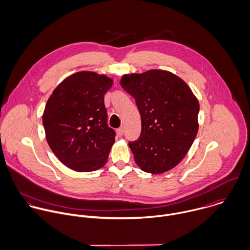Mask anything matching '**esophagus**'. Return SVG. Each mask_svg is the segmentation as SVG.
Wrapping results in <instances>:
<instances>
[{"mask_svg": "<svg viewBox=\"0 0 250 250\" xmlns=\"http://www.w3.org/2000/svg\"><path fill=\"white\" fill-rule=\"evenodd\" d=\"M124 127H120V128H118L117 129V134L121 137V136H123V134H124Z\"/></svg>", "mask_w": 250, "mask_h": 250, "instance_id": "34e87169", "label": "esophagus"}]
</instances>
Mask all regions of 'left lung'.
I'll return each mask as SVG.
<instances>
[{
	"label": "left lung",
	"instance_id": "obj_1",
	"mask_svg": "<svg viewBox=\"0 0 250 250\" xmlns=\"http://www.w3.org/2000/svg\"><path fill=\"white\" fill-rule=\"evenodd\" d=\"M121 85L135 98L141 116V134L128 143L136 165L152 174L172 169L197 136L198 98L181 78L165 70L124 75Z\"/></svg>",
	"mask_w": 250,
	"mask_h": 250
}]
</instances>
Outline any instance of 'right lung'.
Segmentation results:
<instances>
[{"label":"right lung","mask_w":250,"mask_h":250,"mask_svg":"<svg viewBox=\"0 0 250 250\" xmlns=\"http://www.w3.org/2000/svg\"><path fill=\"white\" fill-rule=\"evenodd\" d=\"M113 80L81 71L64 79L49 96L42 114L47 144L67 167L89 172L103 167L115 143L107 125L104 95Z\"/></svg>","instance_id":"add662e5"}]
</instances>
